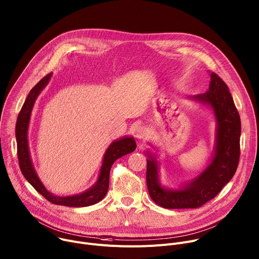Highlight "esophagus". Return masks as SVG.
Returning <instances> with one entry per match:
<instances>
[{
    "label": "esophagus",
    "mask_w": 259,
    "mask_h": 259,
    "mask_svg": "<svg viewBox=\"0 0 259 259\" xmlns=\"http://www.w3.org/2000/svg\"><path fill=\"white\" fill-rule=\"evenodd\" d=\"M148 131L145 128V127H139L138 130H137V132H136V135H137V138L138 139H142V140H144V139H146L147 137H148Z\"/></svg>",
    "instance_id": "1"
}]
</instances>
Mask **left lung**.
<instances>
[{"label": "left lung", "mask_w": 259, "mask_h": 259, "mask_svg": "<svg viewBox=\"0 0 259 259\" xmlns=\"http://www.w3.org/2000/svg\"><path fill=\"white\" fill-rule=\"evenodd\" d=\"M209 91L191 99L212 107L217 120L216 151L208 167L186 187L165 190L157 180V163L150 155L147 159L146 182L153 202L166 209H193L214 198L234 177L240 160L241 119L233 97L225 82L210 73Z\"/></svg>", "instance_id": "1"}]
</instances>
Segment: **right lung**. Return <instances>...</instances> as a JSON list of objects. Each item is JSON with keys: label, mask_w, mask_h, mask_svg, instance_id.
<instances>
[{"label": "right lung", "mask_w": 259, "mask_h": 259, "mask_svg": "<svg viewBox=\"0 0 259 259\" xmlns=\"http://www.w3.org/2000/svg\"><path fill=\"white\" fill-rule=\"evenodd\" d=\"M52 73L47 74L44 78H42L35 86L32 91L28 94L19 114L16 121L15 127V136L17 141V156H18V163L22 175L24 178L30 182V184L40 193L42 194L48 202L54 205H61L67 207H88L95 205L102 200L109 188V176H110V169L114 161L122 157L125 154H128L135 151L137 145L134 138H123L117 141H114L112 144L107 149L103 165L101 167L100 177L97 184L78 195L73 196H56L51 194L46 190L43 186L41 181L39 180L36 171L33 167L30 151H28L27 145V127L28 122H30V117L34 103L41 93V91L47 85Z\"/></svg>", "instance_id": "add662e5"}]
</instances>
